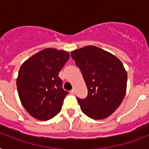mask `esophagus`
I'll use <instances>...</instances> for the list:
<instances>
[{
	"label": "esophagus",
	"instance_id": "1",
	"mask_svg": "<svg viewBox=\"0 0 149 149\" xmlns=\"http://www.w3.org/2000/svg\"><path fill=\"white\" fill-rule=\"evenodd\" d=\"M75 93H76V92H75V90H74V89H72V91H70V93H71L72 95H74Z\"/></svg>",
	"mask_w": 149,
	"mask_h": 149
}]
</instances>
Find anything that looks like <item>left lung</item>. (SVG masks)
<instances>
[{
	"mask_svg": "<svg viewBox=\"0 0 149 149\" xmlns=\"http://www.w3.org/2000/svg\"><path fill=\"white\" fill-rule=\"evenodd\" d=\"M71 56L88 91L85 99L77 97L81 111L95 120L111 115L126 93L127 74L122 63L113 54L93 45L74 50Z\"/></svg>",
	"mask_w": 149,
	"mask_h": 149,
	"instance_id": "1",
	"label": "left lung"
}]
</instances>
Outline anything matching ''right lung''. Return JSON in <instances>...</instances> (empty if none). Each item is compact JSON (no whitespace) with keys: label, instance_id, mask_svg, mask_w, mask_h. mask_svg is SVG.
I'll return each mask as SVG.
<instances>
[{"label":"right lung","instance_id":"right-lung-1","mask_svg":"<svg viewBox=\"0 0 149 149\" xmlns=\"http://www.w3.org/2000/svg\"><path fill=\"white\" fill-rule=\"evenodd\" d=\"M70 54L45 49L27 59L20 67L17 88L24 109L33 118L47 120L60 112L67 91L62 87L58 72Z\"/></svg>","mask_w":149,"mask_h":149}]
</instances>
